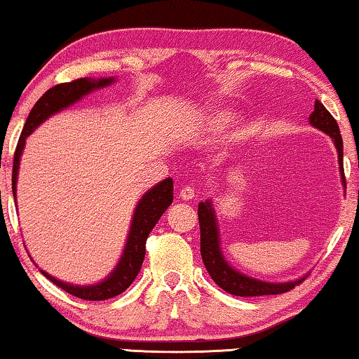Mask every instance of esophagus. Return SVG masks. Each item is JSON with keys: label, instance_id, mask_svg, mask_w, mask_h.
<instances>
[{"label": "esophagus", "instance_id": "1", "mask_svg": "<svg viewBox=\"0 0 359 359\" xmlns=\"http://www.w3.org/2000/svg\"><path fill=\"white\" fill-rule=\"evenodd\" d=\"M194 196H195V190L191 189V187H184V189L179 191V198L184 201L194 200Z\"/></svg>", "mask_w": 359, "mask_h": 359}]
</instances>
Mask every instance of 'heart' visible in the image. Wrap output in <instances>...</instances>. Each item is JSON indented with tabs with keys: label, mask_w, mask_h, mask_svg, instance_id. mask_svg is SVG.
<instances>
[{
	"label": "heart",
	"mask_w": 359,
	"mask_h": 359,
	"mask_svg": "<svg viewBox=\"0 0 359 359\" xmlns=\"http://www.w3.org/2000/svg\"><path fill=\"white\" fill-rule=\"evenodd\" d=\"M231 117L232 116L229 111H216V112H211V114H208L205 122H206V126L211 128H221L226 126L229 121H231Z\"/></svg>",
	"instance_id": "obj_1"
}]
</instances>
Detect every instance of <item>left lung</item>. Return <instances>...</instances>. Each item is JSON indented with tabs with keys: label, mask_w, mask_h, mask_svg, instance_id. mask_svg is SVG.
Listing matches in <instances>:
<instances>
[{
	"label": "left lung",
	"mask_w": 359,
	"mask_h": 359,
	"mask_svg": "<svg viewBox=\"0 0 359 359\" xmlns=\"http://www.w3.org/2000/svg\"><path fill=\"white\" fill-rule=\"evenodd\" d=\"M309 124L313 127L319 128L324 133L334 140V145L339 151V164H340V174L341 182L345 185V175H344V142H341L340 128L332 114L324 108V104L316 100L314 103V111L309 116ZM198 221H200V233H201V258L205 263L206 271L210 272L211 279L217 283L222 290L235 297H261V295H279V293L290 292L295 288L303 279L293 280V282H282V283H272L253 279V277L240 274L235 271L232 266L224 258L221 250V240H219V227L217 219L214 214V208L211 205V200L198 205Z\"/></svg>",
	"instance_id": "left-lung-1"
}]
</instances>
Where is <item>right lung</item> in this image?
I'll use <instances>...</instances> for the list:
<instances>
[{"mask_svg": "<svg viewBox=\"0 0 359 359\" xmlns=\"http://www.w3.org/2000/svg\"><path fill=\"white\" fill-rule=\"evenodd\" d=\"M114 82V77L108 79H77L67 83H60L45 92V95L36 101L34 108H32L29 117H27L25 126L20 133L18 148L14 153V164H13V194L15 198V184H18V174H19V163L20 154L25 147V138L35 130L36 127L43 124L48 117L56 114L64 108L77 103L82 96L92 93L93 90L103 88L106 85H111ZM174 200V182L170 177L159 182L154 185L151 190H148L133 212L130 232H128L127 243L122 253L119 263L114 267V271L106 277L104 280L95 285H74V283H66L62 280H57L55 277L46 274L45 271L40 272L46 279H50L55 285H57L62 290H66L71 295L90 299V302H100V299H108L112 297L121 295L126 292L130 283L135 280V277L142 269L143 259H145V248H147V238L153 227L156 226L159 217L163 212L170 206Z\"/></svg>", "mask_w": 359, "mask_h": 359, "instance_id": "obj_1", "label": "right lung"}]
</instances>
